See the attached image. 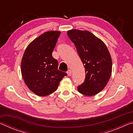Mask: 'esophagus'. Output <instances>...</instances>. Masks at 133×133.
Here are the masks:
<instances>
[{
    "label": "esophagus",
    "mask_w": 133,
    "mask_h": 133,
    "mask_svg": "<svg viewBox=\"0 0 133 133\" xmlns=\"http://www.w3.org/2000/svg\"><path fill=\"white\" fill-rule=\"evenodd\" d=\"M67 75H68L69 76H70L71 75V70L69 69L67 71Z\"/></svg>",
    "instance_id": "esophagus-1"
}]
</instances>
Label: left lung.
<instances>
[{
	"mask_svg": "<svg viewBox=\"0 0 133 133\" xmlns=\"http://www.w3.org/2000/svg\"><path fill=\"white\" fill-rule=\"evenodd\" d=\"M67 35L75 44L85 69L84 82L77 87L85 96L96 95L103 90L111 75L112 60L102 40L86 30L72 29Z\"/></svg>",
	"mask_w": 133,
	"mask_h": 133,
	"instance_id": "left-lung-1",
	"label": "left lung"
}]
</instances>
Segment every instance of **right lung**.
<instances>
[{"label":"right lung","instance_id":"obj_1","mask_svg":"<svg viewBox=\"0 0 133 133\" xmlns=\"http://www.w3.org/2000/svg\"><path fill=\"white\" fill-rule=\"evenodd\" d=\"M60 32L43 33L27 47L21 62L22 77L30 90L46 96L57 90L67 73L58 70V62L52 56Z\"/></svg>","mask_w":133,"mask_h":133}]
</instances>
